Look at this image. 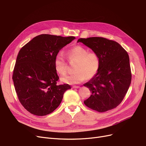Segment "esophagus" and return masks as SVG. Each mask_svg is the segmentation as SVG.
<instances>
[{
	"instance_id": "obj_1",
	"label": "esophagus",
	"mask_w": 146,
	"mask_h": 146,
	"mask_svg": "<svg viewBox=\"0 0 146 146\" xmlns=\"http://www.w3.org/2000/svg\"><path fill=\"white\" fill-rule=\"evenodd\" d=\"M79 87H80L79 86H76V85L73 86V88H79Z\"/></svg>"
}]
</instances>
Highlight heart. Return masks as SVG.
Listing matches in <instances>:
<instances>
[{"mask_svg":"<svg viewBox=\"0 0 146 146\" xmlns=\"http://www.w3.org/2000/svg\"><path fill=\"white\" fill-rule=\"evenodd\" d=\"M67 55L70 61L76 62L74 66V73L66 75L61 78V80L68 84H78L86 78L91 79L95 76L98 70L100 60L98 55L95 52H89L85 47L77 45L67 50ZM55 71L60 75L67 72L65 57L62 52L55 56L54 61Z\"/></svg>","mask_w":146,"mask_h":146,"instance_id":"b5f03b06","label":"heart"}]
</instances>
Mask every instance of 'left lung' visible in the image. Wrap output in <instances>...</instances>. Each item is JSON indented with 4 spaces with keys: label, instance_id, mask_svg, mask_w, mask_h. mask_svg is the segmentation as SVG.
Instances as JSON below:
<instances>
[{
    "label": "left lung",
    "instance_id": "left-lung-1",
    "mask_svg": "<svg viewBox=\"0 0 146 146\" xmlns=\"http://www.w3.org/2000/svg\"><path fill=\"white\" fill-rule=\"evenodd\" d=\"M78 42L96 52L100 60L98 73L84 85L91 92L84 104L98 112L116 108L122 101L131 82L127 52L117 42L104 37L80 38Z\"/></svg>",
    "mask_w": 146,
    "mask_h": 146
}]
</instances>
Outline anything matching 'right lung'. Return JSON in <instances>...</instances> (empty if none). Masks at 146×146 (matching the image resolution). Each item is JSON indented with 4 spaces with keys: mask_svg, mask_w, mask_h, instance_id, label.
Instances as JSON below:
<instances>
[{
    "mask_svg": "<svg viewBox=\"0 0 146 146\" xmlns=\"http://www.w3.org/2000/svg\"><path fill=\"white\" fill-rule=\"evenodd\" d=\"M75 39L43 34L34 37L19 51L12 79L19 101L28 111L45 116L60 104L68 84L57 85L54 61L60 50Z\"/></svg>",
    "mask_w": 146,
    "mask_h": 146,
    "instance_id": "1",
    "label": "right lung"
}]
</instances>
